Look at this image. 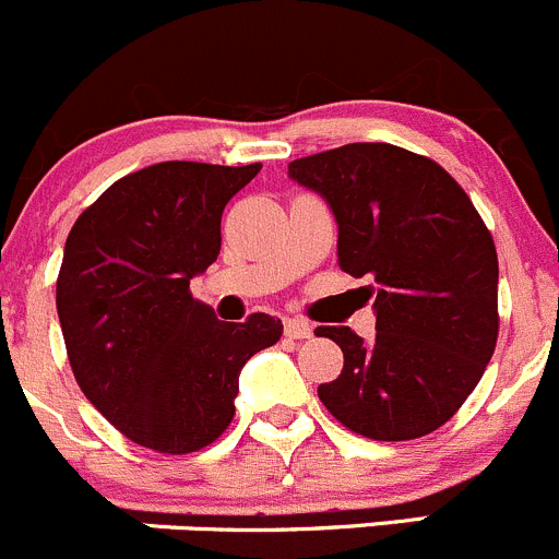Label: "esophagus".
Wrapping results in <instances>:
<instances>
[{
  "instance_id": "esophagus-1",
  "label": "esophagus",
  "mask_w": 559,
  "mask_h": 559,
  "mask_svg": "<svg viewBox=\"0 0 559 559\" xmlns=\"http://www.w3.org/2000/svg\"><path fill=\"white\" fill-rule=\"evenodd\" d=\"M285 334L290 336V340H309V336H312V325H309L307 320H301V318H287L285 320Z\"/></svg>"
}]
</instances>
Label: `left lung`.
<instances>
[{"label":"left lung","instance_id":"obj_1","mask_svg":"<svg viewBox=\"0 0 559 559\" xmlns=\"http://www.w3.org/2000/svg\"><path fill=\"white\" fill-rule=\"evenodd\" d=\"M287 176L329 203L342 272L378 282L372 340L347 325L314 331L345 356L320 402L364 438L435 432L497 345V252L484 219L435 159L391 143L293 159Z\"/></svg>","mask_w":559,"mask_h":559}]
</instances>
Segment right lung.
Listing matches in <instances>:
<instances>
[{
	"instance_id": "right-lung-1",
	"label": "right lung",
	"mask_w": 559,
	"mask_h": 559,
	"mask_svg": "<svg viewBox=\"0 0 559 559\" xmlns=\"http://www.w3.org/2000/svg\"><path fill=\"white\" fill-rule=\"evenodd\" d=\"M258 170L148 165L114 181L70 230L57 280L70 367L86 400L143 449L214 443L234 421L241 367L282 336L272 314L225 323L190 293L217 261L225 206Z\"/></svg>"
}]
</instances>
